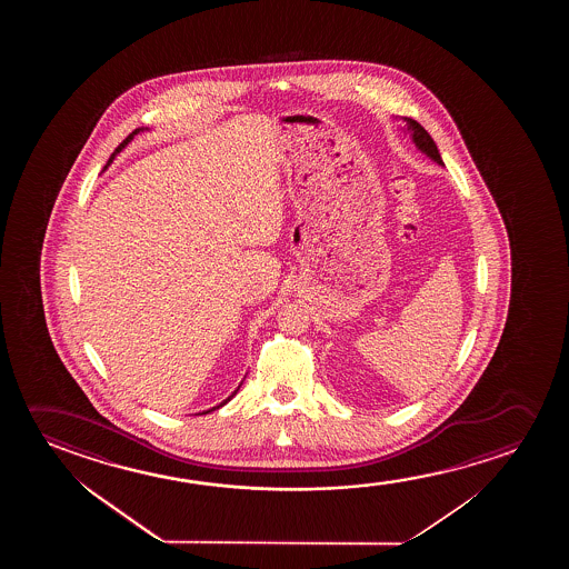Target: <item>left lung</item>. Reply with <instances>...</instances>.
Here are the masks:
<instances>
[{
    "mask_svg": "<svg viewBox=\"0 0 569 569\" xmlns=\"http://www.w3.org/2000/svg\"><path fill=\"white\" fill-rule=\"evenodd\" d=\"M406 122H408V130L412 132V140L420 151H423L426 156L431 157L433 161H437L439 164H443V159L439 156V149H437L436 141L431 140V136L426 132V128L423 126L418 124L416 120L412 118H405Z\"/></svg>",
    "mask_w": 569,
    "mask_h": 569,
    "instance_id": "left-lung-1",
    "label": "left lung"
}]
</instances>
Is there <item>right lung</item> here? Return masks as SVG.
Listing matches in <instances>:
<instances>
[{"instance_id":"right-lung-1","label":"right lung","mask_w":569,"mask_h":569,"mask_svg":"<svg viewBox=\"0 0 569 569\" xmlns=\"http://www.w3.org/2000/svg\"><path fill=\"white\" fill-rule=\"evenodd\" d=\"M141 130H143V128H138V130H133V132L130 133V136H128V138H126V140L122 141V143H120V146H118L117 149H114V153H112V156H110L109 163H107V164H110V161H112V159H114V156H117V153H120V151H122V149H124L126 146H128V141H132L133 136H136V133H138V132H141ZM104 169H107V167H104ZM237 390H239V389H237ZM237 390H234V392H233V395H231V397L227 398V400H223V402H221V405L213 406V408H211V410H206V412H202V413L213 412V410H218V408H221V406L227 405V402H229V400H231V398H233L234 395H237Z\"/></svg>"}]
</instances>
